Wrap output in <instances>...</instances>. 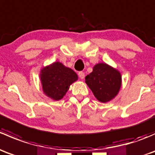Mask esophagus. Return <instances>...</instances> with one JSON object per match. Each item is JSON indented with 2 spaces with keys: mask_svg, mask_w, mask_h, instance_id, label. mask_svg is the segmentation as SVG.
<instances>
[{
  "mask_svg": "<svg viewBox=\"0 0 155 155\" xmlns=\"http://www.w3.org/2000/svg\"><path fill=\"white\" fill-rule=\"evenodd\" d=\"M78 75H79V78H80L81 79H83L84 78H85V73H83V72H82V71L79 72Z\"/></svg>",
  "mask_w": 155,
  "mask_h": 155,
  "instance_id": "34e87169",
  "label": "esophagus"
}]
</instances>
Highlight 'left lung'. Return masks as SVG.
Returning a JSON list of instances; mask_svg holds the SVG:
<instances>
[{
	"label": "left lung",
	"mask_w": 155,
	"mask_h": 155,
	"mask_svg": "<svg viewBox=\"0 0 155 155\" xmlns=\"http://www.w3.org/2000/svg\"><path fill=\"white\" fill-rule=\"evenodd\" d=\"M85 82L100 102L107 103L118 94L121 85V76L115 68L100 63L85 76Z\"/></svg>",
	"instance_id": "obj_1"
}]
</instances>
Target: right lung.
Returning a JSON list of instances; mask_svg holds the SVG:
<instances>
[{"mask_svg":"<svg viewBox=\"0 0 155 155\" xmlns=\"http://www.w3.org/2000/svg\"><path fill=\"white\" fill-rule=\"evenodd\" d=\"M40 79L45 94L59 101L66 94L70 85L77 80L78 76L72 69L60 62H54L42 69Z\"/></svg>","mask_w":155,"mask_h":155,"instance_id":"add662e5","label":"right lung"}]
</instances>
